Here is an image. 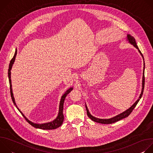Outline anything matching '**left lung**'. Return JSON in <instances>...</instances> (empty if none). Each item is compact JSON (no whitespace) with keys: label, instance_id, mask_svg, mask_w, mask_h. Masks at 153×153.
Here are the masks:
<instances>
[{"label":"left lung","instance_id":"left-lung-1","mask_svg":"<svg viewBox=\"0 0 153 153\" xmlns=\"http://www.w3.org/2000/svg\"><path fill=\"white\" fill-rule=\"evenodd\" d=\"M126 40L127 41L130 43V44H131L132 45H133L136 48H137L138 50V51L139 52V53L140 54V55L142 56L143 59V76H142V91H141V93L138 98V99L134 103V104L129 107L128 110H126V111H123V113L112 117V118H110V119H99V118H97V117H94L93 116H92L90 113L89 112V110L88 109V107H87L86 103H85V107H86V113H87V115H88V117H90L92 120H93L94 122H97V123H103V124H110V123H114V122H116L122 119H124L126 117H128L130 113H131L133 111V110H134V108L136 107V105L137 104V103L139 102V101L140 100V99H141L142 96V94H143V90H144V86H145V76H144V71H145V62H144V59H143V56L141 53V51L139 50L137 45V43L136 42V40L134 38V37L131 36L130 34H127V36H126Z\"/></svg>","mask_w":153,"mask_h":153}]
</instances>
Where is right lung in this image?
I'll return each mask as SVG.
<instances>
[{
  "label": "right lung",
  "instance_id": "obj_1",
  "mask_svg": "<svg viewBox=\"0 0 153 153\" xmlns=\"http://www.w3.org/2000/svg\"><path fill=\"white\" fill-rule=\"evenodd\" d=\"M17 55V50H16L14 55L13 56V57L12 58V59L10 61V65H9V69H8V79H9V82H10V93H11V96L13 100V102L14 104V105H16V108H17V110L20 111V113L22 114L24 116V117L25 119V120L33 126L35 127L36 128H39V129H56L58 127L62 125V124L63 123V120H64V116L63 114V103L65 99V97L67 96L68 94H69L73 90V87H70V88H68L66 91L65 92V93L63 94V96L61 97L60 99V103H59V113H58V115L57 116V117L53 120L51 122H47V123H34L31 121H30L28 118H27L25 115L24 114V113L22 112L19 108L17 107L16 102H15V99H14V97L13 95V89H12V85H11V70L12 68L13 65L14 63L15 59H16V56Z\"/></svg>",
  "mask_w": 153,
  "mask_h": 153
}]
</instances>
